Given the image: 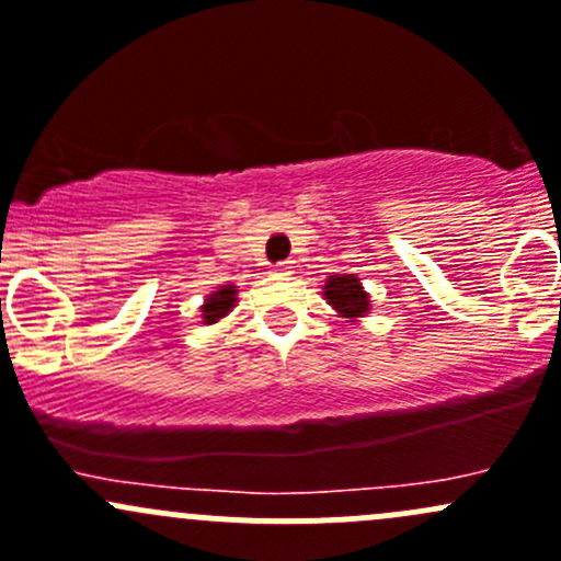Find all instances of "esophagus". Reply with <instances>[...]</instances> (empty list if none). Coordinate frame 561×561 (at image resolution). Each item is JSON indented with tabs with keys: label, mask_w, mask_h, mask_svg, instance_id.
Returning <instances> with one entry per match:
<instances>
[{
	"label": "esophagus",
	"mask_w": 561,
	"mask_h": 561,
	"mask_svg": "<svg viewBox=\"0 0 561 561\" xmlns=\"http://www.w3.org/2000/svg\"><path fill=\"white\" fill-rule=\"evenodd\" d=\"M291 264L294 262H278L275 264V273H291Z\"/></svg>",
	"instance_id": "34e87169"
}]
</instances>
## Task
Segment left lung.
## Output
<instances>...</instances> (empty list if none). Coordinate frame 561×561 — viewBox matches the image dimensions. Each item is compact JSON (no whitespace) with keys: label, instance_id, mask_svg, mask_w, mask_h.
I'll use <instances>...</instances> for the list:
<instances>
[{"label":"left lung","instance_id":"1","mask_svg":"<svg viewBox=\"0 0 561 561\" xmlns=\"http://www.w3.org/2000/svg\"><path fill=\"white\" fill-rule=\"evenodd\" d=\"M323 294H327L329 305H334V310L345 312V316H364L369 310V297L355 275H331Z\"/></svg>","mask_w":561,"mask_h":561}]
</instances>
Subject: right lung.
Segmentation results:
<instances>
[{"label": "right lung", "instance_id": "obj_1", "mask_svg": "<svg viewBox=\"0 0 561 561\" xmlns=\"http://www.w3.org/2000/svg\"><path fill=\"white\" fill-rule=\"evenodd\" d=\"M234 302V286H225L221 291L210 294V299L203 305V318L206 323H216L219 318H225L230 312V307Z\"/></svg>", "mask_w": 561, "mask_h": 561}]
</instances>
